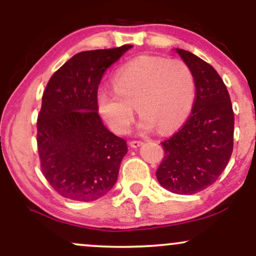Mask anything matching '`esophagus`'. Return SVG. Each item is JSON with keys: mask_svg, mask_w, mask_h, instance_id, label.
Listing matches in <instances>:
<instances>
[{"mask_svg": "<svg viewBox=\"0 0 256 256\" xmlns=\"http://www.w3.org/2000/svg\"><path fill=\"white\" fill-rule=\"evenodd\" d=\"M128 144H130L131 148H138V146H140L143 144V142L142 140H131Z\"/></svg>", "mask_w": 256, "mask_h": 256, "instance_id": "34e87169", "label": "esophagus"}]
</instances>
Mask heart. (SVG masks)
Segmentation results:
<instances>
[{
    "mask_svg": "<svg viewBox=\"0 0 256 256\" xmlns=\"http://www.w3.org/2000/svg\"><path fill=\"white\" fill-rule=\"evenodd\" d=\"M114 89L98 94L100 114L114 131L125 134L134 122V107L142 116V134L158 128H178L192 112L195 98L192 73L179 60L140 56L122 64L113 77Z\"/></svg>",
    "mask_w": 256,
    "mask_h": 256,
    "instance_id": "b5f03b06",
    "label": "heart"
}]
</instances>
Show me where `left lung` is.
I'll use <instances>...</instances> for the list:
<instances>
[{
  "instance_id": "8db88e82",
  "label": "left lung",
  "mask_w": 256,
  "mask_h": 256,
  "mask_svg": "<svg viewBox=\"0 0 256 256\" xmlns=\"http://www.w3.org/2000/svg\"><path fill=\"white\" fill-rule=\"evenodd\" d=\"M174 50L192 73L196 98L183 128L161 142L165 156L156 178L168 192L192 195L212 185L228 164L234 116L230 95L218 72L192 52Z\"/></svg>"
}]
</instances>
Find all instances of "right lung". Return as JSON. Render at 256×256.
I'll return each mask as SVG.
<instances>
[{"label": "right lung", "mask_w": 256, "mask_h": 256, "mask_svg": "<svg viewBox=\"0 0 256 256\" xmlns=\"http://www.w3.org/2000/svg\"><path fill=\"white\" fill-rule=\"evenodd\" d=\"M132 46L78 52L46 84L37 120L38 152L44 177L64 198L95 201L118 179L128 144L102 122L98 90L106 70Z\"/></svg>", "instance_id": "right-lung-1"}]
</instances>
